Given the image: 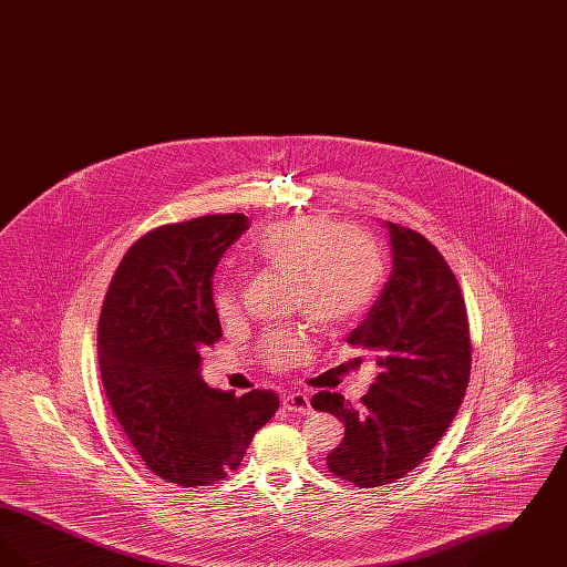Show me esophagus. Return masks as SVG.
<instances>
[{
  "mask_svg": "<svg viewBox=\"0 0 567 567\" xmlns=\"http://www.w3.org/2000/svg\"><path fill=\"white\" fill-rule=\"evenodd\" d=\"M282 408L289 412H299V414H310V400L306 393H289L282 398Z\"/></svg>",
  "mask_w": 567,
  "mask_h": 567,
  "instance_id": "esophagus-1",
  "label": "esophagus"
}]
</instances>
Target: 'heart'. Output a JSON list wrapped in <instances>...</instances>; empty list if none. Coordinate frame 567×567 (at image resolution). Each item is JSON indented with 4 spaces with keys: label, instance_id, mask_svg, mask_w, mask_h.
I'll return each mask as SVG.
<instances>
[{
    "label": "heart",
    "instance_id": "obj_1",
    "mask_svg": "<svg viewBox=\"0 0 567 567\" xmlns=\"http://www.w3.org/2000/svg\"><path fill=\"white\" fill-rule=\"evenodd\" d=\"M252 259L293 280V306L323 333L354 323L374 301L384 278V259L377 240L323 216H299L274 223L250 246ZM216 315L229 321L238 312V291L229 278L216 285ZM310 351L306 331H271L259 357L271 370L301 363Z\"/></svg>",
    "mask_w": 567,
    "mask_h": 567
}]
</instances>
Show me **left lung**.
<instances>
[{
	"mask_svg": "<svg viewBox=\"0 0 567 567\" xmlns=\"http://www.w3.org/2000/svg\"><path fill=\"white\" fill-rule=\"evenodd\" d=\"M386 229L393 270L349 336L377 361V380L359 405L329 391L312 398L315 410L344 423V440L327 455L329 472L361 488L404 478L425 461L453 423L472 370L455 274L425 236L395 223Z\"/></svg>",
	"mask_w": 567,
	"mask_h": 567,
	"instance_id": "8db88e82",
	"label": "left lung"
}]
</instances>
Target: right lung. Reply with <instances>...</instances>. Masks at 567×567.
<instances>
[{
    "label": "right lung",
    "instance_id": "obj_1",
    "mask_svg": "<svg viewBox=\"0 0 567 567\" xmlns=\"http://www.w3.org/2000/svg\"><path fill=\"white\" fill-rule=\"evenodd\" d=\"M248 216L208 215L163 225L125 252L97 324L102 384L137 455L159 478L215 485L236 470L278 410V395L210 389L202 351L223 336L213 276Z\"/></svg>",
    "mask_w": 567,
    "mask_h": 567
}]
</instances>
